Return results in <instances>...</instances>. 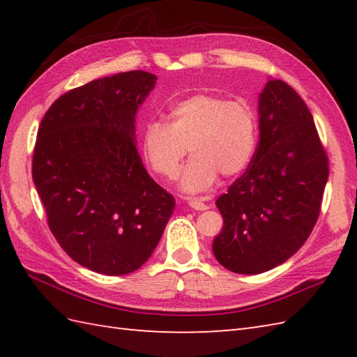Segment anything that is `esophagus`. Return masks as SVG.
I'll return each mask as SVG.
<instances>
[{
	"label": "esophagus",
	"mask_w": 357,
	"mask_h": 357,
	"mask_svg": "<svg viewBox=\"0 0 357 357\" xmlns=\"http://www.w3.org/2000/svg\"><path fill=\"white\" fill-rule=\"evenodd\" d=\"M188 206H190L193 210H199V211L208 208L207 204H204V202L199 201V199H188Z\"/></svg>",
	"instance_id": "1"
}]
</instances>
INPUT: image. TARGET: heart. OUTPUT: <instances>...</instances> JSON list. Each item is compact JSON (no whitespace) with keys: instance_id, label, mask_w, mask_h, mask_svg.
<instances>
[{"instance_id":"b5f03b06","label":"heart","mask_w":357,"mask_h":357,"mask_svg":"<svg viewBox=\"0 0 357 357\" xmlns=\"http://www.w3.org/2000/svg\"><path fill=\"white\" fill-rule=\"evenodd\" d=\"M170 123L149 121L141 135L144 159L158 176L174 179L187 151L181 188L201 193L216 183L218 173L234 176L247 169L257 146V116L245 100L195 93L173 102Z\"/></svg>"}]
</instances>
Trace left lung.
<instances>
[{"mask_svg": "<svg viewBox=\"0 0 357 357\" xmlns=\"http://www.w3.org/2000/svg\"><path fill=\"white\" fill-rule=\"evenodd\" d=\"M257 104L255 155L216 199L224 227L213 255L239 275L275 268L305 244L328 181V158L302 98L287 82L270 79Z\"/></svg>", "mask_w": 357, "mask_h": 357, "instance_id": "left-lung-1", "label": "left lung"}]
</instances>
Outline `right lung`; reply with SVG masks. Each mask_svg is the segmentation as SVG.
Here are the masks:
<instances>
[{
	"instance_id": "right-lung-1",
	"label": "right lung",
	"mask_w": 357,
	"mask_h": 357,
	"mask_svg": "<svg viewBox=\"0 0 357 357\" xmlns=\"http://www.w3.org/2000/svg\"><path fill=\"white\" fill-rule=\"evenodd\" d=\"M156 75L132 70L59 96L38 128L32 178L49 229L75 262L109 276L146 264L174 198L136 149V113Z\"/></svg>"
}]
</instances>
